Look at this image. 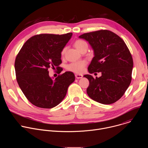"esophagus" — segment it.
<instances>
[{"label": "esophagus", "instance_id": "esophagus-1", "mask_svg": "<svg viewBox=\"0 0 148 148\" xmlns=\"http://www.w3.org/2000/svg\"><path fill=\"white\" fill-rule=\"evenodd\" d=\"M75 76L76 78H77V79L81 78H82V77H83V75H82V74H75Z\"/></svg>", "mask_w": 148, "mask_h": 148}]
</instances>
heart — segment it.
<instances>
[{"mask_svg": "<svg viewBox=\"0 0 148 148\" xmlns=\"http://www.w3.org/2000/svg\"><path fill=\"white\" fill-rule=\"evenodd\" d=\"M74 45L75 47L79 51H81L84 47L88 46L87 43L86 41L82 40H76ZM66 51V47L63 48V49L61 51V55H64ZM87 61L86 60H80L75 62H73L70 63L67 66V69L68 70L72 71L73 73H77V74H81L84 72V70H85V67L87 65Z\"/></svg>", "mask_w": 148, "mask_h": 148, "instance_id": "obj_1", "label": "heart"}]
</instances>
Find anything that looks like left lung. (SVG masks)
I'll return each instance as SVG.
<instances>
[{
    "mask_svg": "<svg viewBox=\"0 0 148 148\" xmlns=\"http://www.w3.org/2000/svg\"><path fill=\"white\" fill-rule=\"evenodd\" d=\"M79 38L87 41L94 51L89 73L102 74L96 78L90 74L84 75L90 82L88 95L102 104L115 102L131 82L134 62L128 48L120 37L107 30L84 33Z\"/></svg>",
    "mask_w": 148,
    "mask_h": 148,
    "instance_id": "8db88e82",
    "label": "left lung"
}]
</instances>
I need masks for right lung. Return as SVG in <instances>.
<instances>
[{"instance_id":"obj_1","label":"right lung","mask_w":148,"mask_h":148,"mask_svg":"<svg viewBox=\"0 0 148 148\" xmlns=\"http://www.w3.org/2000/svg\"><path fill=\"white\" fill-rule=\"evenodd\" d=\"M72 35L69 33L34 36L18 53L14 62L16 79L27 99L35 106L55 107L64 99L69 86L74 81L72 72L66 71L53 79L48 70L61 64V51Z\"/></svg>"}]
</instances>
